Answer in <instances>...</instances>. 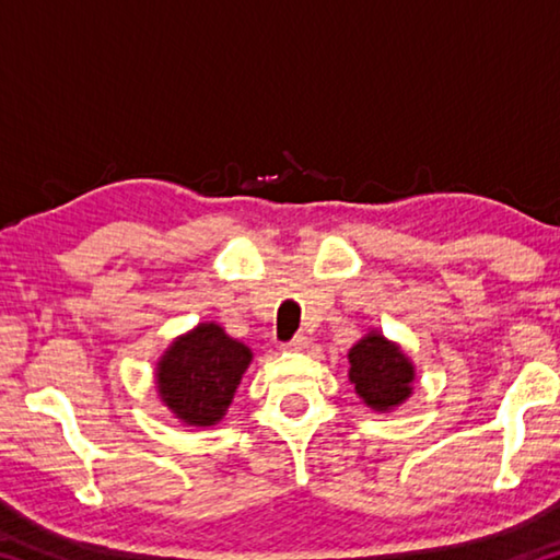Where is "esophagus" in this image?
Masks as SVG:
<instances>
[{
    "instance_id": "34e87169",
    "label": "esophagus",
    "mask_w": 560,
    "mask_h": 560,
    "mask_svg": "<svg viewBox=\"0 0 560 560\" xmlns=\"http://www.w3.org/2000/svg\"><path fill=\"white\" fill-rule=\"evenodd\" d=\"M308 343H311V340H308V336H303V334H299V336H293V338L289 340V343H283L281 348H283V350H293V353H299V350H303V348H308Z\"/></svg>"
}]
</instances>
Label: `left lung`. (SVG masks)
Segmentation results:
<instances>
[{"label": "left lung", "mask_w": 560, "mask_h": 560, "mask_svg": "<svg viewBox=\"0 0 560 560\" xmlns=\"http://www.w3.org/2000/svg\"><path fill=\"white\" fill-rule=\"evenodd\" d=\"M348 363L350 383L371 410H395L412 395L415 365L400 346L377 330H371L348 350Z\"/></svg>", "instance_id": "left-lung-1"}]
</instances>
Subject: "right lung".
Returning <instances> with one entry per match:
<instances>
[{"label": "right lung", "mask_w": 560, "mask_h": 560, "mask_svg": "<svg viewBox=\"0 0 560 560\" xmlns=\"http://www.w3.org/2000/svg\"><path fill=\"white\" fill-rule=\"evenodd\" d=\"M249 363L252 350L226 336L220 324H200L160 355V400L185 424L212 428L224 417Z\"/></svg>", "instance_id": "add662e5"}]
</instances>
